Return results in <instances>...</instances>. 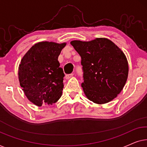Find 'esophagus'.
<instances>
[{
	"label": "esophagus",
	"mask_w": 147,
	"mask_h": 147,
	"mask_svg": "<svg viewBox=\"0 0 147 147\" xmlns=\"http://www.w3.org/2000/svg\"><path fill=\"white\" fill-rule=\"evenodd\" d=\"M74 76V74H67V75L65 76V78L67 80H69V78H71L72 76Z\"/></svg>",
	"instance_id": "1"
}]
</instances>
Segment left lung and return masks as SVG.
Instances as JSON below:
<instances>
[{
    "instance_id": "obj_1",
    "label": "left lung",
    "mask_w": 147,
    "mask_h": 147,
    "mask_svg": "<svg viewBox=\"0 0 147 147\" xmlns=\"http://www.w3.org/2000/svg\"><path fill=\"white\" fill-rule=\"evenodd\" d=\"M82 58L84 94L98 104L108 103L117 97L125 85L128 64L123 51L106 38L90 41L70 42Z\"/></svg>"
}]
</instances>
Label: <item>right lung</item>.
I'll list each match as a JSON object with an SVG mask.
<instances>
[{
    "mask_svg": "<svg viewBox=\"0 0 147 147\" xmlns=\"http://www.w3.org/2000/svg\"><path fill=\"white\" fill-rule=\"evenodd\" d=\"M65 45L66 43L39 42L22 58L18 71L20 86L35 105H51L61 98L65 75L58 57Z\"/></svg>",
    "mask_w": 147,
    "mask_h": 147,
    "instance_id": "1",
    "label": "right lung"
}]
</instances>
